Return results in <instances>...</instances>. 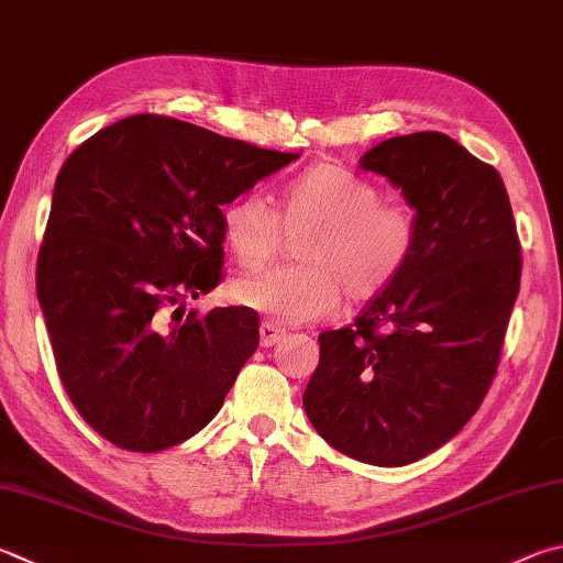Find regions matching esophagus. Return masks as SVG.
<instances>
[{
	"instance_id": "obj_1",
	"label": "esophagus",
	"mask_w": 563,
	"mask_h": 563,
	"mask_svg": "<svg viewBox=\"0 0 563 563\" xmlns=\"http://www.w3.org/2000/svg\"><path fill=\"white\" fill-rule=\"evenodd\" d=\"M283 336H285V330H280L278 324H273V322H263L261 324V346L278 344Z\"/></svg>"
}]
</instances>
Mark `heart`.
<instances>
[{
    "label": "heart",
    "instance_id": "obj_1",
    "mask_svg": "<svg viewBox=\"0 0 563 563\" xmlns=\"http://www.w3.org/2000/svg\"><path fill=\"white\" fill-rule=\"evenodd\" d=\"M288 231H310L298 249L302 265L253 275L236 285V300L280 324H305L330 314L342 300H372L411 261L416 213L382 201L369 179L336 165H317L283 194L280 217L258 191L223 209V239L243 268L268 263Z\"/></svg>",
    "mask_w": 563,
    "mask_h": 563
}]
</instances>
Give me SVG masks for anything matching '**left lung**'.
<instances>
[{
	"label": "left lung",
	"instance_id": "obj_1",
	"mask_svg": "<svg viewBox=\"0 0 563 563\" xmlns=\"http://www.w3.org/2000/svg\"><path fill=\"white\" fill-rule=\"evenodd\" d=\"M360 167L401 189L416 251L352 327L320 334L302 406L334 451L398 467L445 445L483 404L522 251L503 177L443 132L388 137Z\"/></svg>",
	"mask_w": 563,
	"mask_h": 563
}]
</instances>
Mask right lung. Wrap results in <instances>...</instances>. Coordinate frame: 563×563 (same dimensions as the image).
<instances>
[{
    "mask_svg": "<svg viewBox=\"0 0 563 563\" xmlns=\"http://www.w3.org/2000/svg\"><path fill=\"white\" fill-rule=\"evenodd\" d=\"M298 157L132 115L64 162L36 292L66 394L112 445L165 451L219 413L258 314L187 300L221 283V209Z\"/></svg>",
    "mask_w": 563,
    "mask_h": 563,
    "instance_id": "add662e5",
    "label": "right lung"
}]
</instances>
